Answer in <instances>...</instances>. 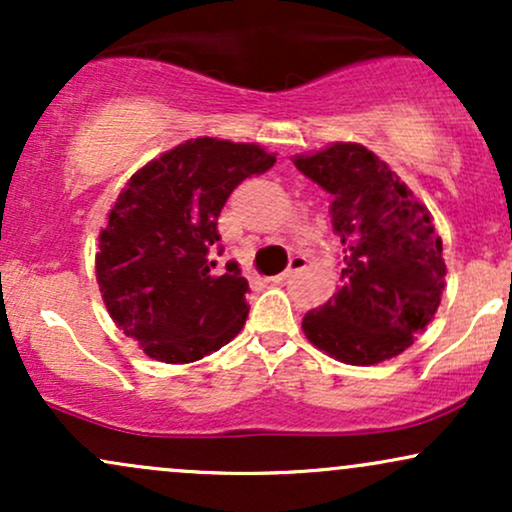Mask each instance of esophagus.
Returning <instances> with one entry per match:
<instances>
[{
    "instance_id": "obj_1",
    "label": "esophagus",
    "mask_w": 512,
    "mask_h": 512,
    "mask_svg": "<svg viewBox=\"0 0 512 512\" xmlns=\"http://www.w3.org/2000/svg\"><path fill=\"white\" fill-rule=\"evenodd\" d=\"M305 264H308V260H305L303 255H296V257H291V264H289V269H286V272H281V274L272 276V281H274V284H281V281H286V279H289V276L298 274V272H303V269H305Z\"/></svg>"
}]
</instances>
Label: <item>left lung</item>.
Returning a JSON list of instances; mask_svg holds the SVG:
<instances>
[{
    "label": "left lung",
    "instance_id": "obj_1",
    "mask_svg": "<svg viewBox=\"0 0 512 512\" xmlns=\"http://www.w3.org/2000/svg\"><path fill=\"white\" fill-rule=\"evenodd\" d=\"M291 161L332 195V226L346 248L344 284L305 313V337L349 366L390 361L426 332L445 289L431 211L363 144L334 142Z\"/></svg>",
    "mask_w": 512,
    "mask_h": 512
}]
</instances>
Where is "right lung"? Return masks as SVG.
<instances>
[{"label":"right lung","mask_w":512,"mask_h":512,"mask_svg":"<svg viewBox=\"0 0 512 512\" xmlns=\"http://www.w3.org/2000/svg\"><path fill=\"white\" fill-rule=\"evenodd\" d=\"M276 163L260 144L187 139L127 180L98 236L96 281L110 317L161 363H192L243 330L248 281L216 274L211 250L228 195Z\"/></svg>","instance_id":"1"}]
</instances>
